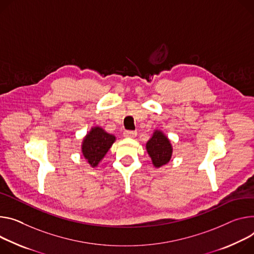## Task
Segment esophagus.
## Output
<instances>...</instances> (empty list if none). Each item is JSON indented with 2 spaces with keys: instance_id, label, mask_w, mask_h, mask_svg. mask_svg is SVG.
Here are the masks:
<instances>
[{
  "instance_id": "esophagus-1",
  "label": "esophagus",
  "mask_w": 254,
  "mask_h": 254,
  "mask_svg": "<svg viewBox=\"0 0 254 254\" xmlns=\"http://www.w3.org/2000/svg\"><path fill=\"white\" fill-rule=\"evenodd\" d=\"M137 134V132L135 130H125L124 135L126 137H135Z\"/></svg>"
}]
</instances>
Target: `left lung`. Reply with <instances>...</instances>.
Masks as SVG:
<instances>
[{"label":"left lung","mask_w":254,"mask_h":254,"mask_svg":"<svg viewBox=\"0 0 254 254\" xmlns=\"http://www.w3.org/2000/svg\"><path fill=\"white\" fill-rule=\"evenodd\" d=\"M146 148L155 167H161L167 164L171 159L172 146L162 131L156 130L148 141Z\"/></svg>","instance_id":"left-lung-1"}]
</instances>
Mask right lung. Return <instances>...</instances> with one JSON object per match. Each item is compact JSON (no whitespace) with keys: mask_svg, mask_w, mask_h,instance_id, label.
Returning <instances> with one entry per match:
<instances>
[{"mask_svg":"<svg viewBox=\"0 0 254 254\" xmlns=\"http://www.w3.org/2000/svg\"><path fill=\"white\" fill-rule=\"evenodd\" d=\"M114 141V135L107 133L99 127H95L88 132L83 141V156L92 167H95L108 152Z\"/></svg>","mask_w":254,"mask_h":254,"instance_id":"1","label":"right lung"}]
</instances>
